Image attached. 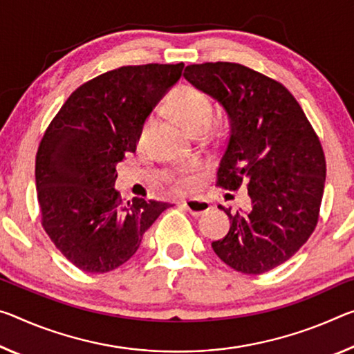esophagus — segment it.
<instances>
[{"label":"esophagus","instance_id":"esophagus-1","mask_svg":"<svg viewBox=\"0 0 354 354\" xmlns=\"http://www.w3.org/2000/svg\"><path fill=\"white\" fill-rule=\"evenodd\" d=\"M181 205H183L184 209L189 211L192 216L205 214V212L209 211V207H211L209 201H206V200H195V198L194 200H183Z\"/></svg>","mask_w":354,"mask_h":354}]
</instances>
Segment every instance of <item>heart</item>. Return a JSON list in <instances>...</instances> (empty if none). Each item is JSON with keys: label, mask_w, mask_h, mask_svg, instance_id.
<instances>
[{"label": "heart", "mask_w": 354, "mask_h": 354, "mask_svg": "<svg viewBox=\"0 0 354 354\" xmlns=\"http://www.w3.org/2000/svg\"><path fill=\"white\" fill-rule=\"evenodd\" d=\"M170 106L179 118V121L186 126L192 133L205 132L211 127V122L214 120V105L211 97L200 88L183 85L175 89L170 99ZM154 124V118L149 116L143 124L142 133H140V142H145ZM187 179H176V189H186Z\"/></svg>", "instance_id": "heart-1"}]
</instances>
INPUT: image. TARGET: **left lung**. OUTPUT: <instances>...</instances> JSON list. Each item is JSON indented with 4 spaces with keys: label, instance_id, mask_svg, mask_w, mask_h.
I'll return each mask as SVG.
<instances>
[{
    "label": "left lung",
    "instance_id": "8db88e82",
    "mask_svg": "<svg viewBox=\"0 0 354 354\" xmlns=\"http://www.w3.org/2000/svg\"><path fill=\"white\" fill-rule=\"evenodd\" d=\"M184 77L225 110L230 133L217 184L248 183L250 207L227 212L230 230L212 243L243 274H263L301 249L318 222L326 162L301 105L279 82L236 63L190 64Z\"/></svg>",
    "mask_w": 354,
    "mask_h": 354
}]
</instances>
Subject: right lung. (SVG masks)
<instances>
[{"label":"right lung","mask_w":354,"mask_h":354,"mask_svg":"<svg viewBox=\"0 0 354 354\" xmlns=\"http://www.w3.org/2000/svg\"><path fill=\"white\" fill-rule=\"evenodd\" d=\"M184 64L122 66L86 82L50 122L36 156L42 225L56 249L85 272L104 274L136 254L170 203L115 189L116 165L133 153L147 118Z\"/></svg>","instance_id":"obj_1"}]
</instances>
